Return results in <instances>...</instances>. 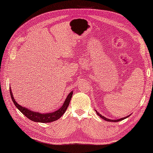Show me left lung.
I'll list each match as a JSON object with an SVG mask.
<instances>
[{"label":"left lung","mask_w":153,"mask_h":153,"mask_svg":"<svg viewBox=\"0 0 153 153\" xmlns=\"http://www.w3.org/2000/svg\"><path fill=\"white\" fill-rule=\"evenodd\" d=\"M95 111H96V112H97V115H98L99 116H100V118H102L103 120H106V121H107V122H120V121H121V120H124V119H126V118H128V117H129V116H130V115H129V116H128L124 117V118H120V119H117V120H110V119L106 118L105 116H102L101 114H99L98 112H97V110H95Z\"/></svg>","instance_id":"left-lung-1"}]
</instances>
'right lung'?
Instances as JSON below:
<instances>
[{
    "label": "right lung",
    "mask_w": 153,
    "mask_h": 153,
    "mask_svg": "<svg viewBox=\"0 0 153 153\" xmlns=\"http://www.w3.org/2000/svg\"><path fill=\"white\" fill-rule=\"evenodd\" d=\"M10 94L12 101L14 102V105L16 106V108H17L19 111L23 114L26 116L27 118L32 120V121L36 122L49 123L59 119L60 117L64 114V113L66 112L67 108L68 107V106H69L71 97H72L73 91H71L68 94V95L66 97V100H65L63 105L59 109L57 110L55 112L46 113V114H41L39 112L32 111V110H29L27 108H25V107L19 105V104H18L17 102L16 101V100L14 99V97L12 95L13 94L11 91L10 87Z\"/></svg>",
    "instance_id": "add662e5"
}]
</instances>
